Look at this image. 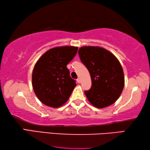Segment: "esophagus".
<instances>
[{
  "label": "esophagus",
  "instance_id": "obj_1",
  "mask_svg": "<svg viewBox=\"0 0 150 150\" xmlns=\"http://www.w3.org/2000/svg\"><path fill=\"white\" fill-rule=\"evenodd\" d=\"M77 82H78V83H80V82H81V80H80V78H78V79H77Z\"/></svg>",
  "mask_w": 150,
  "mask_h": 150
}]
</instances>
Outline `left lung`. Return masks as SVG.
Here are the masks:
<instances>
[{
  "label": "left lung",
  "instance_id": "8db88e82",
  "mask_svg": "<svg viewBox=\"0 0 150 150\" xmlns=\"http://www.w3.org/2000/svg\"><path fill=\"white\" fill-rule=\"evenodd\" d=\"M78 54L91 76V88L84 91L89 102L98 108L114 104L124 86V72L119 60L99 46L81 47Z\"/></svg>",
  "mask_w": 150,
  "mask_h": 150
}]
</instances>
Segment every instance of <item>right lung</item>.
<instances>
[{
    "instance_id": "right-lung-1",
    "label": "right lung",
    "mask_w": 150,
    "mask_h": 150,
    "mask_svg": "<svg viewBox=\"0 0 150 150\" xmlns=\"http://www.w3.org/2000/svg\"><path fill=\"white\" fill-rule=\"evenodd\" d=\"M78 47L51 48L39 58L32 75V84L39 100L48 106L58 108L67 102L76 84L66 66L76 54Z\"/></svg>"
}]
</instances>
